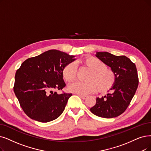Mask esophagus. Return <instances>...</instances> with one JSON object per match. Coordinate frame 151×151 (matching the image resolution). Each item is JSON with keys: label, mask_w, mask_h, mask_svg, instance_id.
<instances>
[{"label": "esophagus", "mask_w": 151, "mask_h": 151, "mask_svg": "<svg viewBox=\"0 0 151 151\" xmlns=\"http://www.w3.org/2000/svg\"><path fill=\"white\" fill-rule=\"evenodd\" d=\"M79 96H80V97H81L82 99H83V100H85V99H86V96H83V95H79Z\"/></svg>", "instance_id": "1"}]
</instances>
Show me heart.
Masks as SVG:
<instances>
[{
    "label": "heart",
    "instance_id": "1",
    "mask_svg": "<svg viewBox=\"0 0 151 151\" xmlns=\"http://www.w3.org/2000/svg\"><path fill=\"white\" fill-rule=\"evenodd\" d=\"M81 64L87 68L88 72L86 82H76L69 89L70 92L81 95H87L96 90L105 93L110 90L116 82V77L113 70L107 68L101 60L93 56H87L81 61ZM62 74L64 79L69 83L74 81L77 77V68L74 63L68 64L63 68Z\"/></svg>",
    "mask_w": 151,
    "mask_h": 151
}]
</instances>
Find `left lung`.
<instances>
[{
  "mask_svg": "<svg viewBox=\"0 0 151 151\" xmlns=\"http://www.w3.org/2000/svg\"><path fill=\"white\" fill-rule=\"evenodd\" d=\"M96 56L110 66L116 77L111 88L112 93L96 99L90 110L95 115L111 118L125 111L137 88L139 79L134 63L125 56H114L107 52H98Z\"/></svg>",
  "mask_w": 151,
  "mask_h": 151,
  "instance_id": "left-lung-1",
  "label": "left lung"
}]
</instances>
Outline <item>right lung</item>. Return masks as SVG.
Here are the masks:
<instances>
[{
  "mask_svg": "<svg viewBox=\"0 0 151 151\" xmlns=\"http://www.w3.org/2000/svg\"><path fill=\"white\" fill-rule=\"evenodd\" d=\"M74 57L58 50H49L27 59L17 69L14 91L28 117L47 123L62 114L72 93L58 94L55 90L65 88L62 71L74 61Z\"/></svg>",
  "mask_w": 151,
  "mask_h": 151,
  "instance_id": "1",
  "label": "right lung"
}]
</instances>
